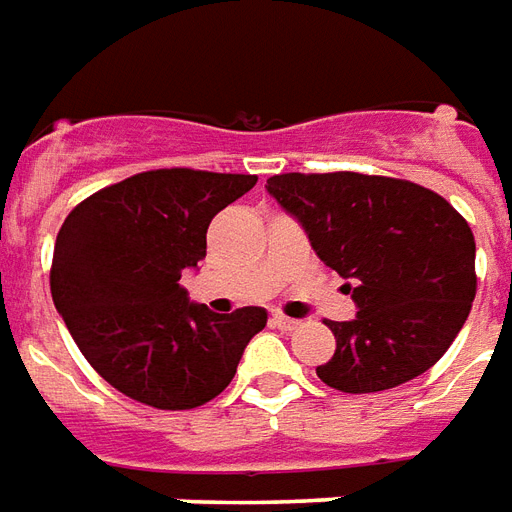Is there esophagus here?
Wrapping results in <instances>:
<instances>
[{"label":"esophagus","mask_w":512,"mask_h":512,"mask_svg":"<svg viewBox=\"0 0 512 512\" xmlns=\"http://www.w3.org/2000/svg\"><path fill=\"white\" fill-rule=\"evenodd\" d=\"M272 326H278V329H283V332H294L299 326L297 318H288V315L283 313H275L272 315Z\"/></svg>","instance_id":"esophagus-1"}]
</instances>
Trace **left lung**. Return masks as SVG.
I'll return each mask as SVG.
<instances>
[{
	"mask_svg": "<svg viewBox=\"0 0 512 512\" xmlns=\"http://www.w3.org/2000/svg\"><path fill=\"white\" fill-rule=\"evenodd\" d=\"M270 197L305 229L356 302L329 321L337 348L315 367L326 386L370 394L402 386L440 361L475 299V237L440 194L359 172L272 175Z\"/></svg>",
	"mask_w": 512,
	"mask_h": 512,
	"instance_id": "8db88e82",
	"label": "left lung"
}]
</instances>
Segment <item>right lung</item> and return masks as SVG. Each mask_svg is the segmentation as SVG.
Masks as SVG:
<instances>
[{
	"mask_svg": "<svg viewBox=\"0 0 512 512\" xmlns=\"http://www.w3.org/2000/svg\"><path fill=\"white\" fill-rule=\"evenodd\" d=\"M256 175L153 169L96 191L59 229L51 294L80 353L113 388L191 410L232 383L264 307L210 313L180 275L207 256V226Z\"/></svg>",
	"mask_w": 512,
	"mask_h": 512,
	"instance_id": "add662e5",
	"label": "right lung"
}]
</instances>
